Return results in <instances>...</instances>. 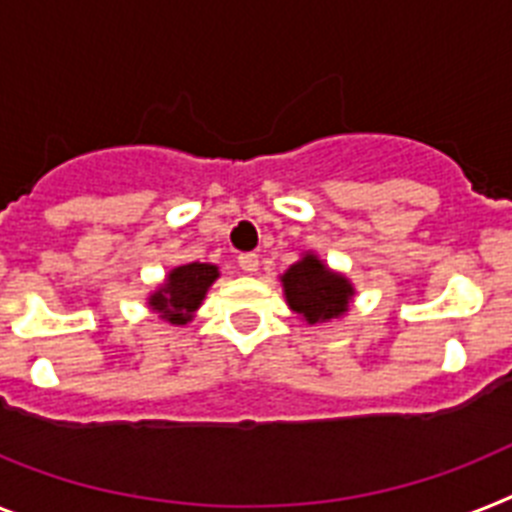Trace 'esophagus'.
Wrapping results in <instances>:
<instances>
[{
    "label": "esophagus",
    "mask_w": 512,
    "mask_h": 512,
    "mask_svg": "<svg viewBox=\"0 0 512 512\" xmlns=\"http://www.w3.org/2000/svg\"><path fill=\"white\" fill-rule=\"evenodd\" d=\"M239 268H242L244 273H257V270H260V257H257L255 252H244V255H239Z\"/></svg>",
    "instance_id": "34e87169"
}]
</instances>
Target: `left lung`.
I'll list each match as a JSON object with an SVG mask.
<instances>
[{
	"label": "left lung",
	"mask_w": 512,
	"mask_h": 512,
	"mask_svg": "<svg viewBox=\"0 0 512 512\" xmlns=\"http://www.w3.org/2000/svg\"><path fill=\"white\" fill-rule=\"evenodd\" d=\"M281 278L286 304L307 325H325L349 315L354 302V283L322 263L320 255L307 249Z\"/></svg>",
	"instance_id": "1"
}]
</instances>
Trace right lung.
<instances>
[{
  "instance_id": "1",
  "label": "right lung",
  "mask_w": 512,
  "mask_h": 512,
  "mask_svg": "<svg viewBox=\"0 0 512 512\" xmlns=\"http://www.w3.org/2000/svg\"><path fill=\"white\" fill-rule=\"evenodd\" d=\"M221 278V270L213 263H184L166 273L156 289L145 296L150 312L171 325H187L195 320L203 307L210 286Z\"/></svg>"
}]
</instances>
